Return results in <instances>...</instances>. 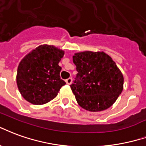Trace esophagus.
<instances>
[{
    "label": "esophagus",
    "instance_id": "34e87169",
    "mask_svg": "<svg viewBox=\"0 0 146 146\" xmlns=\"http://www.w3.org/2000/svg\"><path fill=\"white\" fill-rule=\"evenodd\" d=\"M66 83L68 84V85H71L72 82V78H67L65 80Z\"/></svg>",
    "mask_w": 146,
    "mask_h": 146
}]
</instances>
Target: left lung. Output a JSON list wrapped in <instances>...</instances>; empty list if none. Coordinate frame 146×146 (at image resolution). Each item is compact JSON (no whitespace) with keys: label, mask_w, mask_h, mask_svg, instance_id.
<instances>
[{"label":"left lung","mask_w":146,"mask_h":146,"mask_svg":"<svg viewBox=\"0 0 146 146\" xmlns=\"http://www.w3.org/2000/svg\"><path fill=\"white\" fill-rule=\"evenodd\" d=\"M77 74L71 89L81 107L92 112L109 108L123 90L124 78L104 52L85 51L73 56Z\"/></svg>","instance_id":"8db88e82"}]
</instances>
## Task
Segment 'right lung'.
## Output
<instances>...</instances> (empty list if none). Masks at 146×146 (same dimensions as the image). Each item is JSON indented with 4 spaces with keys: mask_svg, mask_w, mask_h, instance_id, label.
I'll list each match as a JSON object with an SVG mask.
<instances>
[{
    "mask_svg": "<svg viewBox=\"0 0 146 146\" xmlns=\"http://www.w3.org/2000/svg\"><path fill=\"white\" fill-rule=\"evenodd\" d=\"M64 54L61 50L45 44L22 59L17 72V85L25 100L35 105H42L57 96L66 84L60 78L61 67L58 65Z\"/></svg>",
    "mask_w": 146,
    "mask_h": 146,
    "instance_id": "1",
    "label": "right lung"
}]
</instances>
